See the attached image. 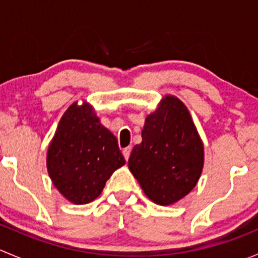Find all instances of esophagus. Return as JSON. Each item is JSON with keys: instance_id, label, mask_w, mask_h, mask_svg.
<instances>
[{"instance_id": "34e87169", "label": "esophagus", "mask_w": 258, "mask_h": 258, "mask_svg": "<svg viewBox=\"0 0 258 258\" xmlns=\"http://www.w3.org/2000/svg\"><path fill=\"white\" fill-rule=\"evenodd\" d=\"M122 153H123V157L124 160H128L130 158V153H131V147H126L123 148V151H122Z\"/></svg>"}]
</instances>
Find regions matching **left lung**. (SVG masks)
I'll return each instance as SVG.
<instances>
[{"mask_svg":"<svg viewBox=\"0 0 258 258\" xmlns=\"http://www.w3.org/2000/svg\"><path fill=\"white\" fill-rule=\"evenodd\" d=\"M141 135L130 171L151 201L176 204L195 188L204 168V144L189 111L179 98L166 95L146 117Z\"/></svg>","mask_w":258,"mask_h":258,"instance_id":"8db88e82","label":"left lung"}]
</instances>
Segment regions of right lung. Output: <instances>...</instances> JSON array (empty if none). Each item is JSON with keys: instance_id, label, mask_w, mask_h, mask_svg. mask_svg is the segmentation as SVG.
Masks as SVG:
<instances>
[{"instance_id": "add662e5", "label": "right lung", "mask_w": 258, "mask_h": 258, "mask_svg": "<svg viewBox=\"0 0 258 258\" xmlns=\"http://www.w3.org/2000/svg\"><path fill=\"white\" fill-rule=\"evenodd\" d=\"M47 171L59 194L75 205L97 199L126 163L117 139L88 102H74L61 117L47 150Z\"/></svg>"}]
</instances>
